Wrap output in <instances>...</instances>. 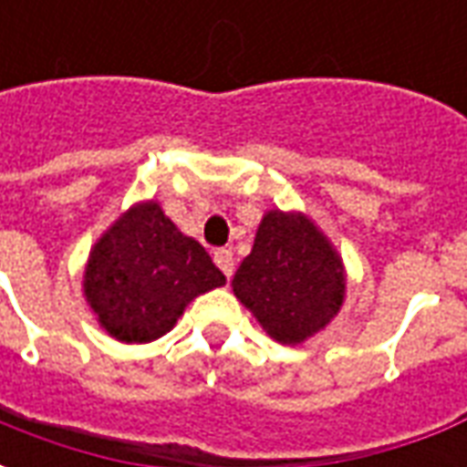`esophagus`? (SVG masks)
I'll return each mask as SVG.
<instances>
[{
    "label": "esophagus",
    "mask_w": 467,
    "mask_h": 467,
    "mask_svg": "<svg viewBox=\"0 0 467 467\" xmlns=\"http://www.w3.org/2000/svg\"><path fill=\"white\" fill-rule=\"evenodd\" d=\"M214 265H217V267L223 270L224 277H233V273H234L233 250H217V253H214Z\"/></svg>",
    "instance_id": "obj_1"
}]
</instances>
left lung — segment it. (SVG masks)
Segmentation results:
<instances>
[{
	"instance_id": "obj_1",
	"label": "left lung",
	"mask_w": 467,
	"mask_h": 467,
	"mask_svg": "<svg viewBox=\"0 0 467 467\" xmlns=\"http://www.w3.org/2000/svg\"><path fill=\"white\" fill-rule=\"evenodd\" d=\"M237 300L277 343L320 333L345 300V267L313 220L270 210L233 280Z\"/></svg>"
}]
</instances>
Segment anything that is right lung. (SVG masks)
Masks as SVG:
<instances>
[{"label":"right lung","mask_w":467,"mask_h":467,"mask_svg":"<svg viewBox=\"0 0 467 467\" xmlns=\"http://www.w3.org/2000/svg\"><path fill=\"white\" fill-rule=\"evenodd\" d=\"M224 285L202 244L150 200L130 207L89 253L85 297L119 343H152L170 333L197 295Z\"/></svg>","instance_id":"obj_1"}]
</instances>
